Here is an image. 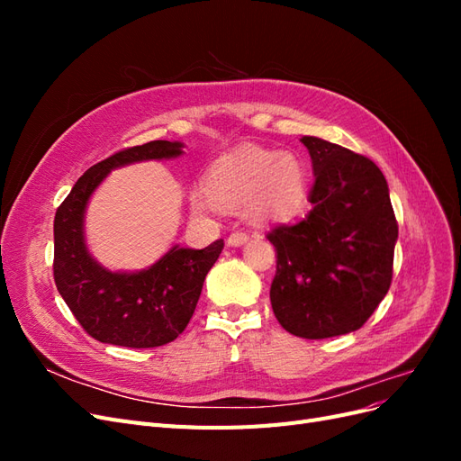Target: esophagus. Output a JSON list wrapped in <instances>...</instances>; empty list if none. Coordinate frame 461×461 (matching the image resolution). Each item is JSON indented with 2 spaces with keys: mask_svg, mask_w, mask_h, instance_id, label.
<instances>
[{
  "mask_svg": "<svg viewBox=\"0 0 461 461\" xmlns=\"http://www.w3.org/2000/svg\"><path fill=\"white\" fill-rule=\"evenodd\" d=\"M246 242H248V234L246 232H232L229 236V240H227V244L232 246V248H239V246H242Z\"/></svg>",
  "mask_w": 461,
  "mask_h": 461,
  "instance_id": "1",
  "label": "esophagus"
}]
</instances>
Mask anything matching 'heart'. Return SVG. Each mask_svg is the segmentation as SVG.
Segmentation results:
<instances>
[{"mask_svg": "<svg viewBox=\"0 0 461 461\" xmlns=\"http://www.w3.org/2000/svg\"><path fill=\"white\" fill-rule=\"evenodd\" d=\"M207 190L190 194L192 212L202 217L221 209H240L254 222L267 225L273 221L294 217L308 194V178L302 161L292 153L267 149H240L221 158L207 173Z\"/></svg>", "mask_w": 461, "mask_h": 461, "instance_id": "b5f03b06", "label": "heart"}]
</instances>
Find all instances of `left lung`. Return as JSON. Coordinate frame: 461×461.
Wrapping results in <instances>:
<instances>
[{
	"label": "left lung",
	"instance_id": "obj_1",
	"mask_svg": "<svg viewBox=\"0 0 461 461\" xmlns=\"http://www.w3.org/2000/svg\"><path fill=\"white\" fill-rule=\"evenodd\" d=\"M315 183L312 212L273 229V313L290 334L319 340L357 330L393 281L398 222L386 178L371 159L302 136Z\"/></svg>",
	"mask_w": 461,
	"mask_h": 461
}]
</instances>
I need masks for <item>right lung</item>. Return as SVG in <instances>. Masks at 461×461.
Returning <instances> with one entry per match:
<instances>
[{
    "label": "right lung",
    "instance_id": "obj_1",
    "mask_svg": "<svg viewBox=\"0 0 461 461\" xmlns=\"http://www.w3.org/2000/svg\"><path fill=\"white\" fill-rule=\"evenodd\" d=\"M183 142L153 140L122 149L82 175L58 207L53 221V276L68 310L95 340L124 348H156L173 342L188 325L205 275L217 261L222 240L203 249L175 244L140 271H111L88 249L86 207L107 175L124 165L175 159Z\"/></svg>",
    "mask_w": 461,
    "mask_h": 461
}]
</instances>
